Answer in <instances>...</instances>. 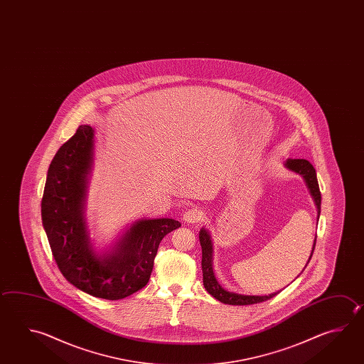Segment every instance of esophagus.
Segmentation results:
<instances>
[{
    "mask_svg": "<svg viewBox=\"0 0 364 364\" xmlns=\"http://www.w3.org/2000/svg\"><path fill=\"white\" fill-rule=\"evenodd\" d=\"M200 218H202V213L197 208H189L183 215V220L186 221V224H196V223H198Z\"/></svg>",
    "mask_w": 364,
    "mask_h": 364,
    "instance_id": "esophagus-1",
    "label": "esophagus"
}]
</instances>
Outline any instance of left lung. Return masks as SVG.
Here are the masks:
<instances>
[{
	"instance_id": "1",
	"label": "left lung",
	"mask_w": 364,
	"mask_h": 364,
	"mask_svg": "<svg viewBox=\"0 0 364 364\" xmlns=\"http://www.w3.org/2000/svg\"><path fill=\"white\" fill-rule=\"evenodd\" d=\"M286 168L289 171L296 172L299 175H301L302 178L305 180L306 186H308L310 196L314 199V203L316 206V213H318V218L319 220V215H321V191H319V186H318V178H316V168L313 165L306 161V159H287L284 162ZM316 240L313 243V250L311 254L309 256L308 262L313 256L314 248H316ZM199 242H200V247H202V273H203V286L206 288L207 292L210 295L213 296L216 300L220 302H224L228 305H252V304H257V302L267 301L269 299L274 297L278 292L270 294V295L265 296H251V295H240V294H235V292H229L225 288L220 286L219 282L216 279V277L213 274V240H211V234L210 232L202 228L199 230ZM305 265V268H306Z\"/></svg>"
}]
</instances>
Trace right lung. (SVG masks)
<instances>
[{
  "mask_svg": "<svg viewBox=\"0 0 364 364\" xmlns=\"http://www.w3.org/2000/svg\"><path fill=\"white\" fill-rule=\"evenodd\" d=\"M94 141V129L81 124L56 151L42 197V224L69 283L94 297L121 300L148 283L161 240L181 224L166 218L137 220L109 251L97 252L85 213Z\"/></svg>",
  "mask_w": 364,
  "mask_h": 364,
  "instance_id": "obj_1",
  "label": "right lung"
}]
</instances>
